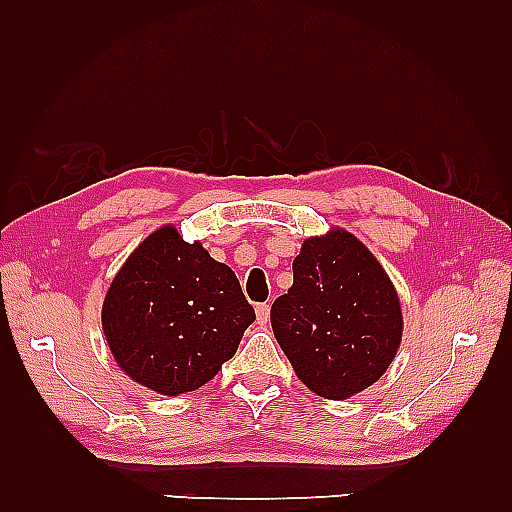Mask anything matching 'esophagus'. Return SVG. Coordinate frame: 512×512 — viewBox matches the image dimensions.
Returning <instances> with one entry per match:
<instances>
[{"mask_svg": "<svg viewBox=\"0 0 512 512\" xmlns=\"http://www.w3.org/2000/svg\"><path fill=\"white\" fill-rule=\"evenodd\" d=\"M255 312H257V323H268V319H270V303H259V306L255 308Z\"/></svg>", "mask_w": 512, "mask_h": 512, "instance_id": "obj_1", "label": "esophagus"}]
</instances>
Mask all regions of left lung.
<instances>
[{
	"label": "left lung",
	"instance_id": "obj_1",
	"mask_svg": "<svg viewBox=\"0 0 512 512\" xmlns=\"http://www.w3.org/2000/svg\"><path fill=\"white\" fill-rule=\"evenodd\" d=\"M292 279L270 308V323L301 383L330 400L374 385L402 336L400 301L378 259L334 228L303 242Z\"/></svg>",
	"mask_w": 512,
	"mask_h": 512
}]
</instances>
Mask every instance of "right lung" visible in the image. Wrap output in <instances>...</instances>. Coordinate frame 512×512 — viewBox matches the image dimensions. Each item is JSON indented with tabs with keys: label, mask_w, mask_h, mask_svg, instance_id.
Wrapping results in <instances>:
<instances>
[{
	"label": "right lung",
	"mask_w": 512,
	"mask_h": 512,
	"mask_svg": "<svg viewBox=\"0 0 512 512\" xmlns=\"http://www.w3.org/2000/svg\"><path fill=\"white\" fill-rule=\"evenodd\" d=\"M101 319L118 367L158 394L178 396L209 383L233 358L255 310L231 268L162 226L118 270Z\"/></svg>",
	"instance_id": "right-lung-1"
}]
</instances>
